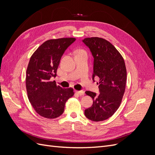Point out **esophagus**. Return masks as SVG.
<instances>
[{
	"label": "esophagus",
	"instance_id": "34e87169",
	"mask_svg": "<svg viewBox=\"0 0 155 155\" xmlns=\"http://www.w3.org/2000/svg\"><path fill=\"white\" fill-rule=\"evenodd\" d=\"M76 92L79 96H83L85 94V91H76Z\"/></svg>",
	"mask_w": 155,
	"mask_h": 155
}]
</instances>
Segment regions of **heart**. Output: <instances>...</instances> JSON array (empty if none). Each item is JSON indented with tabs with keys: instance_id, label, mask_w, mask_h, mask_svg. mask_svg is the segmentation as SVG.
Wrapping results in <instances>:
<instances>
[{
	"instance_id": "heart-1",
	"label": "heart",
	"mask_w": 155,
	"mask_h": 155,
	"mask_svg": "<svg viewBox=\"0 0 155 155\" xmlns=\"http://www.w3.org/2000/svg\"><path fill=\"white\" fill-rule=\"evenodd\" d=\"M79 51H85L83 50H79L78 51V52H79Z\"/></svg>"
}]
</instances>
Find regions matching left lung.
Here are the masks:
<instances>
[{
    "instance_id": "left-lung-1",
    "label": "left lung",
    "mask_w": 155,
    "mask_h": 155,
    "mask_svg": "<svg viewBox=\"0 0 155 155\" xmlns=\"http://www.w3.org/2000/svg\"><path fill=\"white\" fill-rule=\"evenodd\" d=\"M83 42L94 57L93 79L100 78V93L86 91L93 100L92 107L85 109L87 118L94 121L108 119L119 108L124 96L127 70L122 55L109 41L97 37H87Z\"/></svg>"
}]
</instances>
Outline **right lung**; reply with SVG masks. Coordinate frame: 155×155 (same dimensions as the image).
Returning <instances> with one entry per match:
<instances>
[{
  "label": "right lung",
  "instance_id": "right-lung-1",
  "mask_svg": "<svg viewBox=\"0 0 155 155\" xmlns=\"http://www.w3.org/2000/svg\"><path fill=\"white\" fill-rule=\"evenodd\" d=\"M76 41L66 37L46 41L31 56L26 74L28 100L35 112L46 118L61 115L67 101L74 96L72 88H63L51 81L64 51Z\"/></svg>",
  "mask_w": 155,
  "mask_h": 155
}]
</instances>
